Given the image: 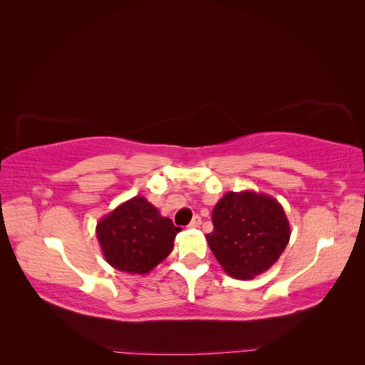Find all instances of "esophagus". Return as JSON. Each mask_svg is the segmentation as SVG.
I'll use <instances>...</instances> for the list:
<instances>
[{
  "label": "esophagus",
  "mask_w": 365,
  "mask_h": 365,
  "mask_svg": "<svg viewBox=\"0 0 365 365\" xmlns=\"http://www.w3.org/2000/svg\"><path fill=\"white\" fill-rule=\"evenodd\" d=\"M201 222H202V220H201V216H193V219H192V222L189 224V227L190 228H197V227H200L201 225Z\"/></svg>",
  "instance_id": "esophagus-1"
}]
</instances>
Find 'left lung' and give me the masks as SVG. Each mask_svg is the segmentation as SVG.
<instances>
[{
  "label": "left lung",
  "instance_id": "obj_1",
  "mask_svg": "<svg viewBox=\"0 0 365 365\" xmlns=\"http://www.w3.org/2000/svg\"><path fill=\"white\" fill-rule=\"evenodd\" d=\"M213 231L205 236L222 269L250 280L279 260L291 237L289 220L272 196L228 192L213 208Z\"/></svg>",
  "mask_w": 365,
  "mask_h": 365
}]
</instances>
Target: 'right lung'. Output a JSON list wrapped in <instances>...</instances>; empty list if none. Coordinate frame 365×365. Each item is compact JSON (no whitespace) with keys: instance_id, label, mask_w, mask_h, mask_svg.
Returning <instances> with one entry per match:
<instances>
[{"instance_id":"add662e5","label":"right lung","mask_w":365,"mask_h":365,"mask_svg":"<svg viewBox=\"0 0 365 365\" xmlns=\"http://www.w3.org/2000/svg\"><path fill=\"white\" fill-rule=\"evenodd\" d=\"M180 231L143 196L120 204L96 227L106 262L118 271L141 275L169 256Z\"/></svg>"}]
</instances>
